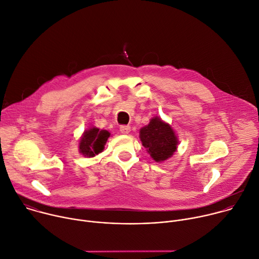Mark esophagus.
Returning <instances> with one entry per match:
<instances>
[{
    "label": "esophagus",
    "instance_id": "1",
    "mask_svg": "<svg viewBox=\"0 0 259 259\" xmlns=\"http://www.w3.org/2000/svg\"><path fill=\"white\" fill-rule=\"evenodd\" d=\"M120 131H121V133H123V134H129L130 131H131V127H130L129 125H122V126L120 127Z\"/></svg>",
    "mask_w": 259,
    "mask_h": 259
}]
</instances>
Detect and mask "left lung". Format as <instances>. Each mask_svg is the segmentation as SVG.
<instances>
[{"instance_id": "left-lung-1", "label": "left lung", "mask_w": 259, "mask_h": 259, "mask_svg": "<svg viewBox=\"0 0 259 259\" xmlns=\"http://www.w3.org/2000/svg\"><path fill=\"white\" fill-rule=\"evenodd\" d=\"M139 138L151 158L156 162L165 161L177 151L179 139L168 123L153 117L139 130Z\"/></svg>"}]
</instances>
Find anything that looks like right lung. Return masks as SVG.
<instances>
[{"mask_svg": "<svg viewBox=\"0 0 259 259\" xmlns=\"http://www.w3.org/2000/svg\"><path fill=\"white\" fill-rule=\"evenodd\" d=\"M111 133L107 130H102L96 126H91L84 130L80 137L78 148L79 153L85 157H94L105 149V145Z\"/></svg>", "mask_w": 259, "mask_h": 259, "instance_id": "add662e5", "label": "right lung"}]
</instances>
